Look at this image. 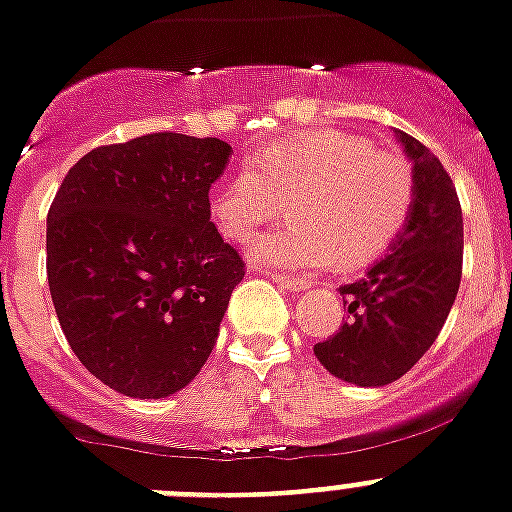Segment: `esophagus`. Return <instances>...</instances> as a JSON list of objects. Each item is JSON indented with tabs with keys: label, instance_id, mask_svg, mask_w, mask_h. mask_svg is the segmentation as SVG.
I'll return each instance as SVG.
<instances>
[{
	"label": "esophagus",
	"instance_id": "1",
	"mask_svg": "<svg viewBox=\"0 0 512 512\" xmlns=\"http://www.w3.org/2000/svg\"><path fill=\"white\" fill-rule=\"evenodd\" d=\"M273 281H276L281 289H286V292H305V289H310V281H307V278H292L284 276V273H273Z\"/></svg>",
	"mask_w": 512,
	"mask_h": 512
}]
</instances>
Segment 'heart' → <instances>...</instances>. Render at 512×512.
I'll return each mask as SVG.
<instances>
[{"instance_id": "heart-1", "label": "heart", "mask_w": 512, "mask_h": 512, "mask_svg": "<svg viewBox=\"0 0 512 512\" xmlns=\"http://www.w3.org/2000/svg\"><path fill=\"white\" fill-rule=\"evenodd\" d=\"M413 168L400 152L373 149L339 131L292 136L255 149L220 184L210 213L228 239L242 242L281 210L289 220L249 242L257 263L318 270L363 268L402 234L413 207Z\"/></svg>"}]
</instances>
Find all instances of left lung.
I'll return each mask as SVG.
<instances>
[{
	"label": "left lung",
	"mask_w": 512,
	"mask_h": 512,
	"mask_svg": "<svg viewBox=\"0 0 512 512\" xmlns=\"http://www.w3.org/2000/svg\"><path fill=\"white\" fill-rule=\"evenodd\" d=\"M397 141L413 162V207L402 234L365 278L339 289L347 321L313 347L328 373L357 386L405 376L442 331L463 276V210L439 157L410 134Z\"/></svg>",
	"instance_id": "left-lung-1"
}]
</instances>
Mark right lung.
<instances>
[{
    "label": "right lung",
    "instance_id": "1",
    "mask_svg": "<svg viewBox=\"0 0 512 512\" xmlns=\"http://www.w3.org/2000/svg\"><path fill=\"white\" fill-rule=\"evenodd\" d=\"M234 149L147 134L91 149L47 215V278L70 350L115 392L160 400L202 371L244 260L210 220Z\"/></svg>",
    "mask_w": 512,
    "mask_h": 512
}]
</instances>
